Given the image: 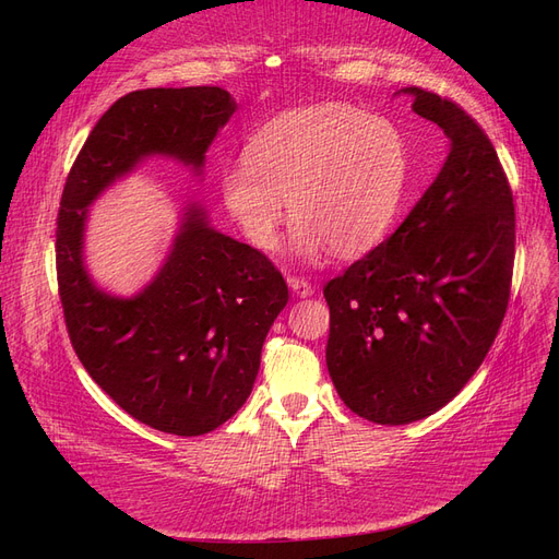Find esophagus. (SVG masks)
<instances>
[{
	"mask_svg": "<svg viewBox=\"0 0 559 559\" xmlns=\"http://www.w3.org/2000/svg\"><path fill=\"white\" fill-rule=\"evenodd\" d=\"M289 282V286H292V292L296 294V296H300V298H308V296H312L314 294V286L308 282V280H302V277H289L286 280Z\"/></svg>",
	"mask_w": 559,
	"mask_h": 559,
	"instance_id": "obj_1",
	"label": "esophagus"
}]
</instances>
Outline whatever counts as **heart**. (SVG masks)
Wrapping results in <instances>:
<instances>
[{"instance_id":"b5f03b06","label":"heart","mask_w":559,"mask_h":559,"mask_svg":"<svg viewBox=\"0 0 559 559\" xmlns=\"http://www.w3.org/2000/svg\"><path fill=\"white\" fill-rule=\"evenodd\" d=\"M405 177L408 158L394 123L345 103H321L286 109L253 130L245 158L218 175V193L261 251L277 247L292 207V247L300 257L329 249L361 257L392 230Z\"/></svg>"}]
</instances>
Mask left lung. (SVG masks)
Returning <instances> with one entry per match:
<instances>
[{
	"label": "left lung",
	"mask_w": 559,
	"mask_h": 559,
	"mask_svg": "<svg viewBox=\"0 0 559 559\" xmlns=\"http://www.w3.org/2000/svg\"><path fill=\"white\" fill-rule=\"evenodd\" d=\"M450 154L405 222L324 286L326 366L352 413L411 425L441 411L492 347L511 296L515 207L492 142L441 95L403 88Z\"/></svg>",
	"instance_id": "1"
}]
</instances>
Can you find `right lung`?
Listing matches in <instances>:
<instances>
[{"label":"right lung","mask_w":559,"mask_h":559,"mask_svg":"<svg viewBox=\"0 0 559 559\" xmlns=\"http://www.w3.org/2000/svg\"><path fill=\"white\" fill-rule=\"evenodd\" d=\"M235 109L218 86L128 93L95 123L60 200L58 289L76 357L128 415L175 436L210 433L242 408L286 282L265 253L214 230L198 202L183 207L156 277L130 298L95 286L83 235L88 207L142 160L167 156L202 175Z\"/></svg>","instance_id":"add662e5"}]
</instances>
